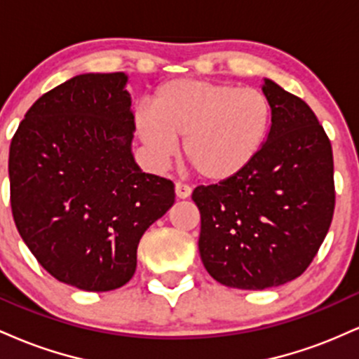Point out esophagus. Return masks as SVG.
I'll return each mask as SVG.
<instances>
[{
  "label": "esophagus",
  "mask_w": 359,
  "mask_h": 359,
  "mask_svg": "<svg viewBox=\"0 0 359 359\" xmlns=\"http://www.w3.org/2000/svg\"><path fill=\"white\" fill-rule=\"evenodd\" d=\"M191 187L189 185H185L182 182H177L175 184V196L179 197V199H187L189 196H191Z\"/></svg>",
  "instance_id": "34e87169"
}]
</instances>
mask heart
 Here are the masks:
<instances>
[{
    "instance_id": "obj_1",
    "label": "heart",
    "mask_w": 359,
    "mask_h": 359,
    "mask_svg": "<svg viewBox=\"0 0 359 359\" xmlns=\"http://www.w3.org/2000/svg\"><path fill=\"white\" fill-rule=\"evenodd\" d=\"M271 121L269 97L231 82L177 79L156 90L151 109L137 116L140 138L158 162L184 140L189 165L203 179L240 174L265 142Z\"/></svg>"
}]
</instances>
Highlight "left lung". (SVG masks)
I'll list each match as a JSON object with an SVG mask.
<instances>
[{"label": "left lung", "mask_w": 359, "mask_h": 359, "mask_svg": "<svg viewBox=\"0 0 359 359\" xmlns=\"http://www.w3.org/2000/svg\"><path fill=\"white\" fill-rule=\"evenodd\" d=\"M270 133L240 174L196 187L199 253L226 287L265 290L300 277L334 214V162L323 125L306 101L266 79Z\"/></svg>", "instance_id": "left-lung-1"}]
</instances>
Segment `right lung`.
Instances as JSON below:
<instances>
[{
    "label": "right lung",
    "mask_w": 359,
    "mask_h": 359,
    "mask_svg": "<svg viewBox=\"0 0 359 359\" xmlns=\"http://www.w3.org/2000/svg\"><path fill=\"white\" fill-rule=\"evenodd\" d=\"M123 72L82 74L39 97L11 138V212L53 278L88 292L125 285L143 233L175 201L174 184L131 155L135 116Z\"/></svg>",
    "instance_id": "1"
}]
</instances>
